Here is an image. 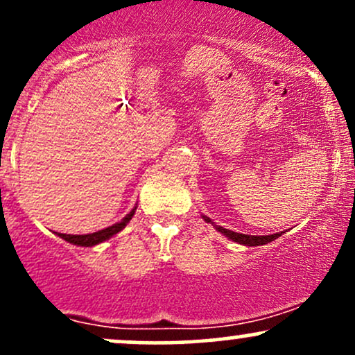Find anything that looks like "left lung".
<instances>
[{
	"mask_svg": "<svg viewBox=\"0 0 355 355\" xmlns=\"http://www.w3.org/2000/svg\"><path fill=\"white\" fill-rule=\"evenodd\" d=\"M202 218L205 220L207 223H211V225L215 227V230L220 232L222 235H225L227 239L234 240V242L240 243V245H247V247H257V245H266V243L272 242V240L279 239L280 235L285 234V232H277V234H272V235H247V234H239V232H234V230H229V229H223V227L220 225H215V222H211V220L207 217V215H202Z\"/></svg>",
	"mask_w": 355,
	"mask_h": 355,
	"instance_id": "left-lung-1",
	"label": "left lung"
}]
</instances>
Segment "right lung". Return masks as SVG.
Here are the masks:
<instances>
[{
	"instance_id": "add662e5",
	"label": "right lung",
	"mask_w": 355,
	"mask_h": 355,
	"mask_svg": "<svg viewBox=\"0 0 355 355\" xmlns=\"http://www.w3.org/2000/svg\"><path fill=\"white\" fill-rule=\"evenodd\" d=\"M137 211V205L133 207L132 210L128 211V214L125 215L123 218L120 220V222L113 223V225L107 227V229L103 230H98V232H93V234H87V235H70V234H56L60 239L67 240V242L73 243V245H78V247H95L98 245L101 242H107L113 237V235H116L118 232H121L125 229L126 225L130 223V220L133 218V215H135Z\"/></svg>"
}]
</instances>
